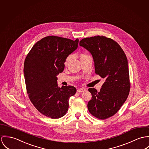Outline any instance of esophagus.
Here are the masks:
<instances>
[{
  "mask_svg": "<svg viewBox=\"0 0 149 149\" xmlns=\"http://www.w3.org/2000/svg\"><path fill=\"white\" fill-rule=\"evenodd\" d=\"M77 91H78V93H82V92H84V91H86V89H85V88H84V87H82V88H78Z\"/></svg>",
  "mask_w": 149,
  "mask_h": 149,
  "instance_id": "1",
  "label": "esophagus"
}]
</instances>
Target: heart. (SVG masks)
Wrapping results in <instances>:
<instances>
[{"label":"heart","mask_w":149,"mask_h":149,"mask_svg":"<svg viewBox=\"0 0 149 149\" xmlns=\"http://www.w3.org/2000/svg\"><path fill=\"white\" fill-rule=\"evenodd\" d=\"M89 57H90V56L88 54H87L86 53H85V52H82V53L80 54V55H79V58H80V59H81V61H82L83 60H84V59H86V58H89ZM71 58H72V55H68V56L66 58V59H65V63H64V64H65V65L66 66H67L69 64L70 61H71Z\"/></svg>","instance_id":"heart-1"}]
</instances>
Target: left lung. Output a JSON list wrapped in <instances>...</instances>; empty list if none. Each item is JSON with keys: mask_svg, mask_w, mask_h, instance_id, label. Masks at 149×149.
Masks as SVG:
<instances>
[{"mask_svg": "<svg viewBox=\"0 0 149 149\" xmlns=\"http://www.w3.org/2000/svg\"><path fill=\"white\" fill-rule=\"evenodd\" d=\"M79 45L92 54L95 74L105 79L99 92L88 88L92 99L87 104L88 110L97 118L106 119L116 114L129 94L127 59L119 44L104 36L85 38Z\"/></svg>", "mask_w": 149, "mask_h": 149, "instance_id": "obj_1", "label": "left lung"}]
</instances>
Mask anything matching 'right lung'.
Returning <instances> with one entry per match:
<instances>
[{
	"mask_svg": "<svg viewBox=\"0 0 149 149\" xmlns=\"http://www.w3.org/2000/svg\"><path fill=\"white\" fill-rule=\"evenodd\" d=\"M72 40L48 36L37 42L24 63L27 93L36 109L43 116L58 119L66 114L68 100L77 89L72 86L58 87L57 75L65 68L67 57L78 46Z\"/></svg>",
	"mask_w": 149,
	"mask_h": 149,
	"instance_id": "add662e5",
	"label": "right lung"
}]
</instances>
